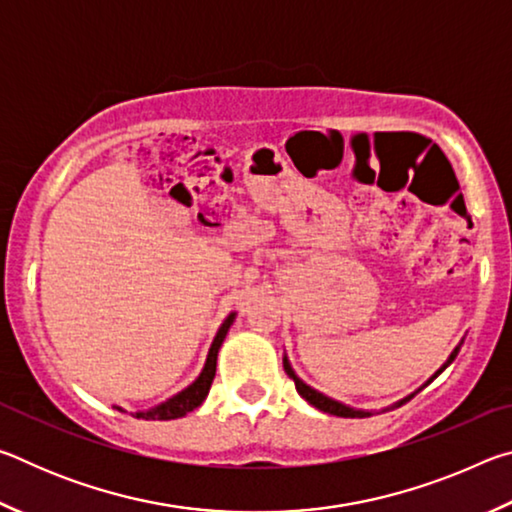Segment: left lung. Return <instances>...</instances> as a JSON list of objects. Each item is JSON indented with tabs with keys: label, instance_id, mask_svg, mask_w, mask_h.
Here are the masks:
<instances>
[{
	"label": "left lung",
	"instance_id": "left-lung-1",
	"mask_svg": "<svg viewBox=\"0 0 512 512\" xmlns=\"http://www.w3.org/2000/svg\"><path fill=\"white\" fill-rule=\"evenodd\" d=\"M458 350H461V345H456L454 352L449 354V359L443 363V368H440L433 377H438L440 372H443V370L449 366V363H452V361L456 359ZM282 363H284V372H287V375L293 379V384H296V391L300 393V397H305V400H307L311 406H316L318 411L329 413V415H339V418H368V415H372V411L352 409V406L343 404V402H336V400H332V397H327V395H323L320 391H316V388H311L309 384H305V381H302V379L296 375V370L291 368L287 354H284V357H282ZM433 377H431V379H433ZM431 379H429V381H431ZM429 381H427V384H429ZM427 384H424V386H427ZM424 386H422V388H424ZM415 393H418V391H415ZM415 393H411L409 397H404V400H400V402L393 404V406H388V409H395V406H402L404 402H409ZM388 409H384V411H388Z\"/></svg>",
	"mask_w": 512,
	"mask_h": 512
}]
</instances>
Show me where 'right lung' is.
I'll use <instances>...</instances> for the list:
<instances>
[{"instance_id":"obj_1","label":"right lung","mask_w":512,"mask_h":512,"mask_svg":"<svg viewBox=\"0 0 512 512\" xmlns=\"http://www.w3.org/2000/svg\"><path fill=\"white\" fill-rule=\"evenodd\" d=\"M237 314L232 311V314L223 320V325L219 327V332H216L214 341L210 345V352H207V359H205V366L201 370V375H198L192 384H189L185 391L176 393L173 397H169L167 402H162L158 406H153L149 411H137L133 413L135 418H142V420H176V418H183L189 411H194L196 406H201L203 400L210 393V386L214 381L216 375V357H219V350H221V343L225 341V334H228L230 325L235 323ZM117 411H121L119 406H115Z\"/></svg>"}]
</instances>
